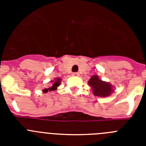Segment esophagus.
Here are the masks:
<instances>
[{
    "instance_id": "obj_1",
    "label": "esophagus",
    "mask_w": 146,
    "mask_h": 146,
    "mask_svg": "<svg viewBox=\"0 0 146 146\" xmlns=\"http://www.w3.org/2000/svg\"><path fill=\"white\" fill-rule=\"evenodd\" d=\"M72 75L75 76V77H77V76H79V74H78L77 72H74V73H73V74H72Z\"/></svg>"
}]
</instances>
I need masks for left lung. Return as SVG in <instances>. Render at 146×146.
<instances>
[{
	"instance_id": "8db88e82",
	"label": "left lung",
	"mask_w": 146,
	"mask_h": 146,
	"mask_svg": "<svg viewBox=\"0 0 146 146\" xmlns=\"http://www.w3.org/2000/svg\"><path fill=\"white\" fill-rule=\"evenodd\" d=\"M88 83V86L91 87V91L94 96L99 97H108L114 92L113 85L102 80L96 74L93 75Z\"/></svg>"
}]
</instances>
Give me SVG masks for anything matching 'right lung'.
<instances>
[{
    "instance_id": "1",
    "label": "right lung",
    "mask_w": 146,
    "mask_h": 146,
    "mask_svg": "<svg viewBox=\"0 0 146 146\" xmlns=\"http://www.w3.org/2000/svg\"><path fill=\"white\" fill-rule=\"evenodd\" d=\"M60 82H61V79L60 77H55L53 80L50 81V86L48 88H44L42 90L43 93H47L48 91H52L57 90L58 87L60 85Z\"/></svg>"
}]
</instances>
